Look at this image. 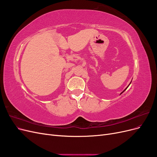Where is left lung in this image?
<instances>
[{"label":"left lung","instance_id":"8db88e82","mask_svg":"<svg viewBox=\"0 0 157 157\" xmlns=\"http://www.w3.org/2000/svg\"><path fill=\"white\" fill-rule=\"evenodd\" d=\"M126 89H127V88H126V89H125V90H124V91H123V92H124V91H125V90H126ZM122 93H121V94H122Z\"/></svg>","mask_w":157,"mask_h":157}]
</instances>
